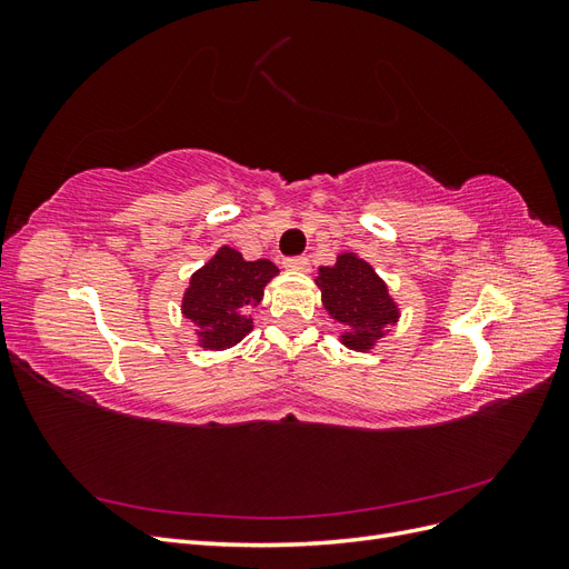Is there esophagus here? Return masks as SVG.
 Here are the masks:
<instances>
[{
    "mask_svg": "<svg viewBox=\"0 0 569 569\" xmlns=\"http://www.w3.org/2000/svg\"><path fill=\"white\" fill-rule=\"evenodd\" d=\"M284 268H287V270L306 272L308 268H311V261H308L306 256H289V258H284Z\"/></svg>",
    "mask_w": 569,
    "mask_h": 569,
    "instance_id": "obj_1",
    "label": "esophagus"
}]
</instances>
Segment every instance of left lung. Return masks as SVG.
<instances>
[{
  "instance_id": "left-lung-1",
  "label": "left lung",
  "mask_w": 569,
  "mask_h": 569,
  "mask_svg": "<svg viewBox=\"0 0 569 569\" xmlns=\"http://www.w3.org/2000/svg\"><path fill=\"white\" fill-rule=\"evenodd\" d=\"M316 282L322 289L325 311L341 322V341L351 349H370L385 335V327L399 318L387 284L353 253H341L335 266L320 268Z\"/></svg>"
}]
</instances>
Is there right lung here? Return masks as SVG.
I'll return each instance as SVG.
<instances>
[{"label": "right lung", "instance_id": "1", "mask_svg": "<svg viewBox=\"0 0 569 569\" xmlns=\"http://www.w3.org/2000/svg\"><path fill=\"white\" fill-rule=\"evenodd\" d=\"M268 258L244 261L242 253L222 247L209 263L197 270L184 291L182 313L197 325L203 349H230L251 332L249 311L261 303L263 287L278 274Z\"/></svg>", "mask_w": 569, "mask_h": 569}]
</instances>
